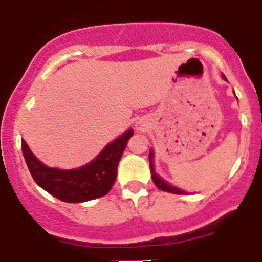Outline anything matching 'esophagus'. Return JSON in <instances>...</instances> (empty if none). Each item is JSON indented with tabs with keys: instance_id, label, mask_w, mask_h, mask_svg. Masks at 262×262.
Masks as SVG:
<instances>
[{
	"instance_id": "1",
	"label": "esophagus",
	"mask_w": 262,
	"mask_h": 262,
	"mask_svg": "<svg viewBox=\"0 0 262 262\" xmlns=\"http://www.w3.org/2000/svg\"><path fill=\"white\" fill-rule=\"evenodd\" d=\"M136 129H139V131H143L144 129V127H146V124H144V123H142V122H138L136 123Z\"/></svg>"
}]
</instances>
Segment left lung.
I'll return each mask as SVG.
<instances>
[{"instance_id": "8db88e82", "label": "left lung", "mask_w": 262, "mask_h": 262, "mask_svg": "<svg viewBox=\"0 0 262 262\" xmlns=\"http://www.w3.org/2000/svg\"><path fill=\"white\" fill-rule=\"evenodd\" d=\"M225 77V76H224ZM148 159H150V170H151V178L154 181L155 186H157L158 189H161L162 191H167V193H172V194H186L183 190H179L174 186H170L168 183H166L163 179H161L157 175L154 170V166H152V151H150V155H148Z\"/></svg>"}]
</instances>
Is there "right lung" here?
<instances>
[{"mask_svg": "<svg viewBox=\"0 0 262 262\" xmlns=\"http://www.w3.org/2000/svg\"><path fill=\"white\" fill-rule=\"evenodd\" d=\"M133 135V129H128L108 144L95 161L73 170L48 167L32 154L25 140L21 142V147L34 182L57 200L77 204L100 198L111 190L116 179L118 163Z\"/></svg>", "mask_w": 262, "mask_h": 262, "instance_id": "obj_1", "label": "right lung"}]
</instances>
